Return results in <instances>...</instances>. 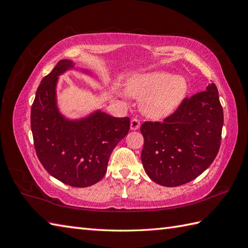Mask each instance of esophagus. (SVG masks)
Segmentation results:
<instances>
[{"label": "esophagus", "mask_w": 248, "mask_h": 248, "mask_svg": "<svg viewBox=\"0 0 248 248\" xmlns=\"http://www.w3.org/2000/svg\"><path fill=\"white\" fill-rule=\"evenodd\" d=\"M140 126V120L137 119V118H133V119L131 120V122H130V128H131V130H137V129H139Z\"/></svg>", "instance_id": "obj_1"}]
</instances>
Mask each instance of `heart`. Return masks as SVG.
I'll list each match as a JSON object with an SVG mask.
<instances>
[{
	"instance_id": "heart-1",
	"label": "heart",
	"mask_w": 248,
	"mask_h": 248,
	"mask_svg": "<svg viewBox=\"0 0 248 248\" xmlns=\"http://www.w3.org/2000/svg\"><path fill=\"white\" fill-rule=\"evenodd\" d=\"M188 91L187 80L166 71L134 77L127 85V93L141 100L140 109L146 117L160 120L171 115Z\"/></svg>"
}]
</instances>
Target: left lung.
<instances>
[{
  "label": "left lung",
  "mask_w": 248,
  "mask_h": 248,
  "mask_svg": "<svg viewBox=\"0 0 248 248\" xmlns=\"http://www.w3.org/2000/svg\"><path fill=\"white\" fill-rule=\"evenodd\" d=\"M222 125L223 110L213 82L206 91L185 98L162 122L141 124L145 144L140 157L147 175L167 187L192 181L218 153Z\"/></svg>",
  "instance_id": "1"
}]
</instances>
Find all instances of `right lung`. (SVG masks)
Returning a JSON list of instances; mask_svg holds the SVG:
<instances>
[{
	"instance_id": "obj_1",
	"label": "right lung",
	"mask_w": 248,
	"mask_h": 248,
	"mask_svg": "<svg viewBox=\"0 0 248 248\" xmlns=\"http://www.w3.org/2000/svg\"><path fill=\"white\" fill-rule=\"evenodd\" d=\"M73 67L70 60H61L42 78L32 104L31 129L43 168L64 184L88 187L106 175L109 156L128 133L130 120L100 109L79 120L65 118L57 106L56 87L58 77Z\"/></svg>"
}]
</instances>
